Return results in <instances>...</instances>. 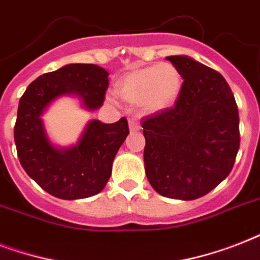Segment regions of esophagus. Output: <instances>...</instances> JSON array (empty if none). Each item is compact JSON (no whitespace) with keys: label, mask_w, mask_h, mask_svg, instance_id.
Wrapping results in <instances>:
<instances>
[{"label":"esophagus","mask_w":260,"mask_h":260,"mask_svg":"<svg viewBox=\"0 0 260 260\" xmlns=\"http://www.w3.org/2000/svg\"><path fill=\"white\" fill-rule=\"evenodd\" d=\"M129 128H131V131H138L139 129L138 122H136V120H135V118H131V120H129Z\"/></svg>","instance_id":"esophagus-1"}]
</instances>
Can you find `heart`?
I'll return each mask as SVG.
<instances>
[{"mask_svg":"<svg viewBox=\"0 0 260 260\" xmlns=\"http://www.w3.org/2000/svg\"><path fill=\"white\" fill-rule=\"evenodd\" d=\"M182 77L171 63L131 71L117 83L116 91L122 100L139 104L143 110L155 113L173 105L179 95Z\"/></svg>","mask_w":260,"mask_h":260,"instance_id":"obj_1","label":"heart"}]
</instances>
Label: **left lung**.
<instances>
[{
	"label": "left lung",
	"mask_w": 260,
	"mask_h": 260,
	"mask_svg": "<svg viewBox=\"0 0 260 260\" xmlns=\"http://www.w3.org/2000/svg\"><path fill=\"white\" fill-rule=\"evenodd\" d=\"M183 79L174 106L142 118L151 186L175 200L205 196L228 177L240 146L239 112L220 73L187 56H169Z\"/></svg>",
	"instance_id": "obj_1"
}]
</instances>
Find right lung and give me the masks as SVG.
<instances>
[{
	"label": "right lung",
	"mask_w": 260,
	"mask_h": 260,
	"mask_svg": "<svg viewBox=\"0 0 260 260\" xmlns=\"http://www.w3.org/2000/svg\"><path fill=\"white\" fill-rule=\"evenodd\" d=\"M108 75L95 64H67L40 75L20 98L14 125L18 159L25 173L54 197L79 200L100 193L129 128L125 117L113 124L93 120L77 146L58 150L47 138L40 116L51 101L70 93L82 98L89 110L100 108L109 86Z\"/></svg>",
	"instance_id": "add662e5"
}]
</instances>
